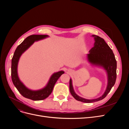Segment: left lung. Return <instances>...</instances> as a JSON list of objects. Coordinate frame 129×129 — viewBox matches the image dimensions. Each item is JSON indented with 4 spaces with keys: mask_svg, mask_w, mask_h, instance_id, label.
<instances>
[{
    "mask_svg": "<svg viewBox=\"0 0 129 129\" xmlns=\"http://www.w3.org/2000/svg\"><path fill=\"white\" fill-rule=\"evenodd\" d=\"M94 38V46L87 54V60L92 66L103 68L107 74L108 83L105 91L99 98L88 100L77 95L74 91L72 80L70 79L69 90L72 95L77 101L84 103H92L104 99L114 86L116 80L117 62L112 50L103 38L92 35Z\"/></svg>",
    "mask_w": 129,
    "mask_h": 129,
    "instance_id": "left-lung-1",
    "label": "left lung"
}]
</instances>
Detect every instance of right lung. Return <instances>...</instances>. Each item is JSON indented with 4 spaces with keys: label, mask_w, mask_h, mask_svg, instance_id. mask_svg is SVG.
Returning <instances> with one entry per match:
<instances>
[{
    "label": "right lung",
    "mask_w": 129,
    "mask_h": 129,
    "mask_svg": "<svg viewBox=\"0 0 129 129\" xmlns=\"http://www.w3.org/2000/svg\"><path fill=\"white\" fill-rule=\"evenodd\" d=\"M47 35H32L26 38L15 49L12 59L11 77L13 83L18 91L25 98L33 101L43 100L48 97L52 93L54 85L62 74L64 72L61 71L54 73L50 76L46 86L38 90H32L27 88L20 80L18 75V64L19 58L26 50L32 46L34 42L39 41L48 37Z\"/></svg>",
    "instance_id": "add662e5"
}]
</instances>
